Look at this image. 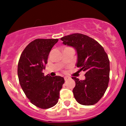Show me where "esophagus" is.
Instances as JSON below:
<instances>
[{"mask_svg": "<svg viewBox=\"0 0 126 126\" xmlns=\"http://www.w3.org/2000/svg\"><path fill=\"white\" fill-rule=\"evenodd\" d=\"M64 80H66H66H69V79H70V77H68V76H64Z\"/></svg>", "mask_w": 126, "mask_h": 126, "instance_id": "1", "label": "esophagus"}]
</instances>
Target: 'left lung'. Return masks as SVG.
Returning a JSON list of instances; mask_svg holds the SVG:
<instances>
[{"instance_id":"8db88e82","label":"left lung","mask_w":126,"mask_h":126,"mask_svg":"<svg viewBox=\"0 0 126 126\" xmlns=\"http://www.w3.org/2000/svg\"><path fill=\"white\" fill-rule=\"evenodd\" d=\"M63 44L73 47L77 52L76 66L85 72V79L76 77L73 93L80 104L92 105L97 103L107 89L109 82L110 61L104 49L94 39L76 33L60 38Z\"/></svg>"}]
</instances>
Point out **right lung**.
Here are the masks:
<instances>
[{
	"mask_svg": "<svg viewBox=\"0 0 126 126\" xmlns=\"http://www.w3.org/2000/svg\"><path fill=\"white\" fill-rule=\"evenodd\" d=\"M58 39H36L31 42L20 57L18 76L21 86L30 102L37 107L47 109L54 106L59 98L64 79L56 76H44L47 59Z\"/></svg>",
	"mask_w": 126,
	"mask_h": 126,
	"instance_id": "obj_1",
	"label": "right lung"
}]
</instances>
